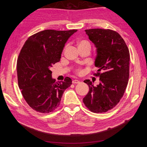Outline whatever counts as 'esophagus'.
<instances>
[{"instance_id":"1","label":"esophagus","mask_w":147,"mask_h":147,"mask_svg":"<svg viewBox=\"0 0 147 147\" xmlns=\"http://www.w3.org/2000/svg\"><path fill=\"white\" fill-rule=\"evenodd\" d=\"M80 81L79 80H74L73 81V84H78V83H80Z\"/></svg>"}]
</instances>
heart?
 <instances>
[{"instance_id": "heart-1", "label": "heart", "mask_w": 147, "mask_h": 147, "mask_svg": "<svg viewBox=\"0 0 147 147\" xmlns=\"http://www.w3.org/2000/svg\"><path fill=\"white\" fill-rule=\"evenodd\" d=\"M77 44H78V48L83 47H90V43L87 41V40H78L77 42ZM76 72L78 74H82V70L80 69H76Z\"/></svg>"}]
</instances>
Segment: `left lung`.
Instances as JSON below:
<instances>
[{
	"label": "left lung",
	"mask_w": 147,
	"mask_h": 147,
	"mask_svg": "<svg viewBox=\"0 0 147 147\" xmlns=\"http://www.w3.org/2000/svg\"><path fill=\"white\" fill-rule=\"evenodd\" d=\"M85 32L96 48L95 65L98 69L94 75L100 77V83L95 86L90 80L84 81L89 92L83 101L90 111L102 113L113 109L125 92L129 76V52L123 38L114 30Z\"/></svg>",
	"instance_id": "1"
}]
</instances>
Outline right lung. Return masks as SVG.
Returning <instances> with one entry per match:
<instances>
[{
	"label": "right lung",
	"mask_w": 147,
	"mask_h": 147,
	"mask_svg": "<svg viewBox=\"0 0 147 147\" xmlns=\"http://www.w3.org/2000/svg\"><path fill=\"white\" fill-rule=\"evenodd\" d=\"M77 30H46L30 36L22 47L17 61L18 82L21 93L31 108L41 113L57 109L64 90L72 80L52 79V65L60 61L65 43Z\"/></svg>",
	"instance_id": "right-lung-1"
}]
</instances>
